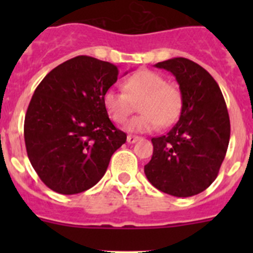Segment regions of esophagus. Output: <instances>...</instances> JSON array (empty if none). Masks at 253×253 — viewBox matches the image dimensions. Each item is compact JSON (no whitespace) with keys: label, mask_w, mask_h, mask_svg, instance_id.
<instances>
[{"label":"esophagus","mask_w":253,"mask_h":253,"mask_svg":"<svg viewBox=\"0 0 253 253\" xmlns=\"http://www.w3.org/2000/svg\"><path fill=\"white\" fill-rule=\"evenodd\" d=\"M138 139H139V137H137V135H128V137H126V140H128V143H131V144L137 142Z\"/></svg>","instance_id":"1"}]
</instances>
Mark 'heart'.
I'll return each mask as SVG.
<instances>
[{
    "label": "heart",
    "instance_id": "obj_1",
    "mask_svg": "<svg viewBox=\"0 0 253 253\" xmlns=\"http://www.w3.org/2000/svg\"><path fill=\"white\" fill-rule=\"evenodd\" d=\"M124 90L109 88L102 101L115 123H124L139 102L142 114L125 125L131 133H148L161 126H169L182 110V93L177 87L167 84L166 78L152 71H139L124 81Z\"/></svg>",
    "mask_w": 253,
    "mask_h": 253
}]
</instances>
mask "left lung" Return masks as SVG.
<instances>
[{
	"mask_svg": "<svg viewBox=\"0 0 253 253\" xmlns=\"http://www.w3.org/2000/svg\"><path fill=\"white\" fill-rule=\"evenodd\" d=\"M154 67L175 76L182 110L169 133L152 138L153 154L144 173L162 193L198 195L213 184L227 153L231 123L224 97L215 80L193 60L172 58Z\"/></svg>",
	"mask_w": 253,
	"mask_h": 253,
	"instance_id": "1",
	"label": "left lung"
}]
</instances>
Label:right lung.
I'll use <instances>...</instances> for the list:
<instances>
[{"label": "right lung", "mask_w": 253, "mask_h": 253, "mask_svg": "<svg viewBox=\"0 0 253 253\" xmlns=\"http://www.w3.org/2000/svg\"><path fill=\"white\" fill-rule=\"evenodd\" d=\"M118 77L114 64L78 55L51 69L37 87L24 124L26 152L40 180L55 193L91 189L126 140L102 101Z\"/></svg>", "instance_id": "1"}]
</instances>
